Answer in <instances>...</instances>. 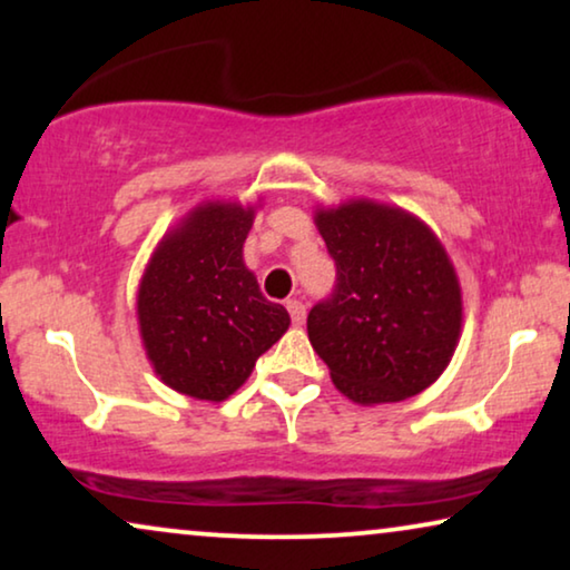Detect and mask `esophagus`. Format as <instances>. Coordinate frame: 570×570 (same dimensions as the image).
<instances>
[{
  "label": "esophagus",
  "mask_w": 570,
  "mask_h": 570,
  "mask_svg": "<svg viewBox=\"0 0 570 570\" xmlns=\"http://www.w3.org/2000/svg\"><path fill=\"white\" fill-rule=\"evenodd\" d=\"M287 311H291V318L295 326H301L303 322H306V306H303V301L291 298L287 301Z\"/></svg>",
  "instance_id": "obj_1"
}]
</instances>
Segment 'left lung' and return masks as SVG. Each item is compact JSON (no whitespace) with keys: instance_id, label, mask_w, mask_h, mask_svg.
Instances as JSON below:
<instances>
[{"instance_id":"8db88e82","label":"left lung","mask_w":570,"mask_h":570,"mask_svg":"<svg viewBox=\"0 0 570 570\" xmlns=\"http://www.w3.org/2000/svg\"><path fill=\"white\" fill-rule=\"evenodd\" d=\"M337 267L308 314V340L357 404L402 402L446 371L462 334V287L435 233L407 209L350 199L316 209Z\"/></svg>"}]
</instances>
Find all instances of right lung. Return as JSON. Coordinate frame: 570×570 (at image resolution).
Segmentation results:
<instances>
[{
  "label": "right lung",
  "mask_w": 570,
  "mask_h": 570,
  "mask_svg": "<svg viewBox=\"0 0 570 570\" xmlns=\"http://www.w3.org/2000/svg\"><path fill=\"white\" fill-rule=\"evenodd\" d=\"M254 207L205 202L168 230L137 293L139 334L160 381L194 400L223 402L256 357L291 326L244 264Z\"/></svg>",
  "instance_id": "obj_1"
}]
</instances>
